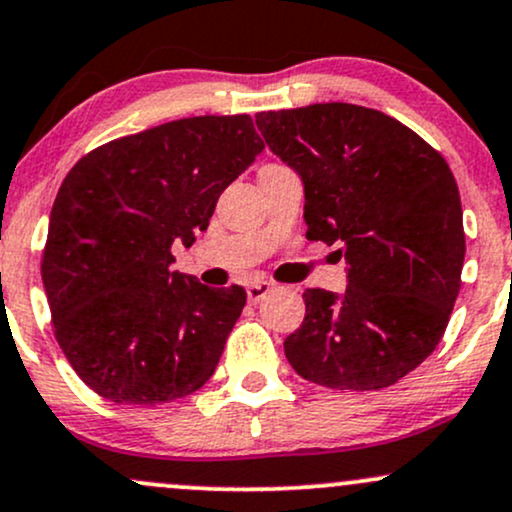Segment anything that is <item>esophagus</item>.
Segmentation results:
<instances>
[{
  "instance_id": "obj_1",
  "label": "esophagus",
  "mask_w": 512,
  "mask_h": 512,
  "mask_svg": "<svg viewBox=\"0 0 512 512\" xmlns=\"http://www.w3.org/2000/svg\"><path fill=\"white\" fill-rule=\"evenodd\" d=\"M272 289H274V286L269 284V281H252V284H248V289H245V291H248V301L250 303H260L262 298L267 296V293Z\"/></svg>"
}]
</instances>
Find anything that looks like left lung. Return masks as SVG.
I'll return each instance as SVG.
<instances>
[{
	"label": "left lung",
	"mask_w": 512,
	"mask_h": 512,
	"mask_svg": "<svg viewBox=\"0 0 512 512\" xmlns=\"http://www.w3.org/2000/svg\"><path fill=\"white\" fill-rule=\"evenodd\" d=\"M303 180L310 240L339 245L346 291L308 289L284 351L332 390L395 385L433 354L460 293L462 204L448 163L395 117L351 103L255 115Z\"/></svg>",
	"instance_id": "1"
}]
</instances>
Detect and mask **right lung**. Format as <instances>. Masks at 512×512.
<instances>
[{
	"mask_svg": "<svg viewBox=\"0 0 512 512\" xmlns=\"http://www.w3.org/2000/svg\"><path fill=\"white\" fill-rule=\"evenodd\" d=\"M250 115L166 122L86 154L50 211L43 286L64 356L117 404H166L214 375L245 289L170 264L216 199L262 154Z\"/></svg>",
	"mask_w": 512,
	"mask_h": 512,
	"instance_id": "obj_1",
	"label": "right lung"
}]
</instances>
